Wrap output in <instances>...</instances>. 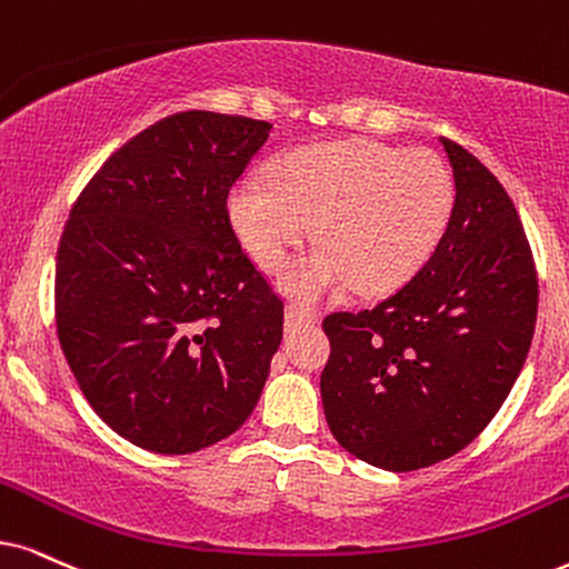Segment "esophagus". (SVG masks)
<instances>
[{"label":"esophagus","instance_id":"esophagus-1","mask_svg":"<svg viewBox=\"0 0 569 569\" xmlns=\"http://www.w3.org/2000/svg\"><path fill=\"white\" fill-rule=\"evenodd\" d=\"M286 330H297V328H305V326H315L318 318H315L312 312H305V309L299 307H286Z\"/></svg>","mask_w":569,"mask_h":569}]
</instances>
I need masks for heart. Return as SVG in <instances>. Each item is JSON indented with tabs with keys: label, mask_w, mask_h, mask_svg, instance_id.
I'll return each mask as SVG.
<instances>
[{
	"label": "heart",
	"mask_w": 569,
	"mask_h": 569,
	"mask_svg": "<svg viewBox=\"0 0 569 569\" xmlns=\"http://www.w3.org/2000/svg\"><path fill=\"white\" fill-rule=\"evenodd\" d=\"M455 210V181L436 154L372 139L312 143L272 164V181L241 178L228 218L264 272L286 264L315 226L322 247L283 272L278 289L318 305L349 289L388 293L430 260Z\"/></svg>",
	"instance_id": "1"
}]
</instances>
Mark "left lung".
Returning a JSON list of instances; mask_svg holds the SVG:
<instances>
[{
  "instance_id": "8db88e82",
  "label": "left lung",
  "mask_w": 569,
  "mask_h": 569,
  "mask_svg": "<svg viewBox=\"0 0 569 569\" xmlns=\"http://www.w3.org/2000/svg\"><path fill=\"white\" fill-rule=\"evenodd\" d=\"M441 141L455 210L420 272L365 312L322 322L330 359L320 393L349 455L407 472L462 451L520 376L538 280L520 214L478 157Z\"/></svg>"
}]
</instances>
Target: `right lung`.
<instances>
[{
    "label": "right lung",
    "mask_w": 569,
    "mask_h": 569,
    "mask_svg": "<svg viewBox=\"0 0 569 569\" xmlns=\"http://www.w3.org/2000/svg\"><path fill=\"white\" fill-rule=\"evenodd\" d=\"M272 131L207 110L120 147L57 249V336L102 420L157 455L236 433L260 401L283 305L241 251L226 199Z\"/></svg>",
    "instance_id": "obj_1"
}]
</instances>
